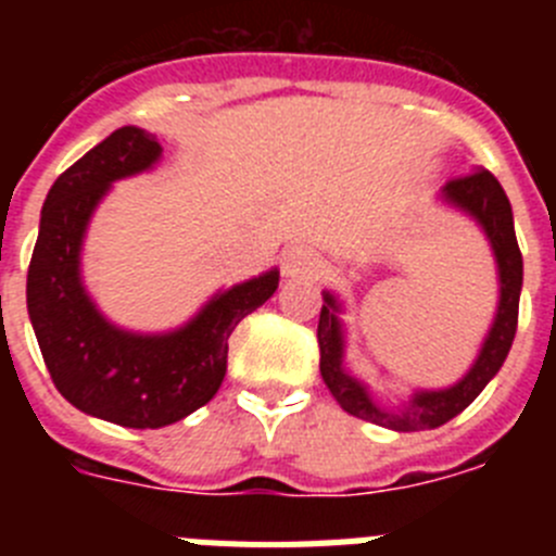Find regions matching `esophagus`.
<instances>
[{"instance_id":"obj_1","label":"esophagus","mask_w":556,"mask_h":556,"mask_svg":"<svg viewBox=\"0 0 556 556\" xmlns=\"http://www.w3.org/2000/svg\"><path fill=\"white\" fill-rule=\"evenodd\" d=\"M283 275L289 278H301V275H312L317 269V253L306 244H289L281 255Z\"/></svg>"}]
</instances>
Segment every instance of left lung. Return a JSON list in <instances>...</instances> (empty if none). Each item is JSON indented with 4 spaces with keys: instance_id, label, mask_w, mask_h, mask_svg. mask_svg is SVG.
<instances>
[{
    "instance_id": "left-lung-1",
    "label": "left lung",
    "mask_w": 556,
    "mask_h": 556,
    "mask_svg": "<svg viewBox=\"0 0 556 556\" xmlns=\"http://www.w3.org/2000/svg\"><path fill=\"white\" fill-rule=\"evenodd\" d=\"M443 198L456 208L468 211L470 217L484 228L490 244H493L495 262H498L501 301L495 323L490 328L484 348H481L476 365L462 378L459 384L437 392H417L404 409H384L370 397V392L358 384L356 378L342 370V326L337 320L339 303L333 294H323V312L317 323V342H320V372L337 404L353 417H362L367 424L384 426L392 431H424L448 424L451 417L468 409L490 378L501 370L509 348H513L515 331H518V301L520 283H523V258H520L518 239H515L513 205L507 194L495 180L493 172L473 169L468 175L448 180Z\"/></svg>"
}]
</instances>
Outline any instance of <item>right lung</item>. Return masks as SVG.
<instances>
[{
    "label": "right lung",
    "instance_id": "add662e5",
    "mask_svg": "<svg viewBox=\"0 0 556 556\" xmlns=\"http://www.w3.org/2000/svg\"><path fill=\"white\" fill-rule=\"evenodd\" d=\"M159 155L155 136L119 127L68 166L49 189L27 269V312L58 392L125 429H161L208 404L228 370L233 328L278 289V269H269L161 337L119 331L97 312L80 283L88 217L113 180L150 169Z\"/></svg>",
    "mask_w": 556,
    "mask_h": 556
}]
</instances>
